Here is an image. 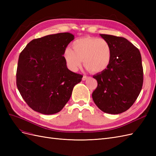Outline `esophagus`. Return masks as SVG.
<instances>
[{"instance_id":"obj_1","label":"esophagus","mask_w":156,"mask_h":156,"mask_svg":"<svg viewBox=\"0 0 156 156\" xmlns=\"http://www.w3.org/2000/svg\"><path fill=\"white\" fill-rule=\"evenodd\" d=\"M88 78V77L87 76V75H84V76L83 77V81H85V80H87Z\"/></svg>"}]
</instances>
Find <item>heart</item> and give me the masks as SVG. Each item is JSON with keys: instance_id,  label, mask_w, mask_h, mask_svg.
I'll return each mask as SVG.
<instances>
[{"instance_id": "obj_1", "label": "heart", "mask_w": 156, "mask_h": 156, "mask_svg": "<svg viewBox=\"0 0 156 156\" xmlns=\"http://www.w3.org/2000/svg\"><path fill=\"white\" fill-rule=\"evenodd\" d=\"M72 49L66 48L63 58L67 67L76 72L82 60L87 69L94 73L101 72L109 66L112 58L110 44L103 38L84 37L73 42Z\"/></svg>"}]
</instances>
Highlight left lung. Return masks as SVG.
Listing matches in <instances>:
<instances>
[{"instance_id":"8db88e82","label":"left lung","mask_w":156,"mask_h":156,"mask_svg":"<svg viewBox=\"0 0 156 156\" xmlns=\"http://www.w3.org/2000/svg\"><path fill=\"white\" fill-rule=\"evenodd\" d=\"M100 36L110 44L112 58L105 70L93 76L98 87L92 96L101 111L118 115L129 109L141 91L142 58L139 50L124 37Z\"/></svg>"}]
</instances>
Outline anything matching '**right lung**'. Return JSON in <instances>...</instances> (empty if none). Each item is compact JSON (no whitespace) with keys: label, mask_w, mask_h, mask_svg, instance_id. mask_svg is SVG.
Masks as SVG:
<instances>
[{"label":"right lung","mask_w":156,"mask_h":156,"mask_svg":"<svg viewBox=\"0 0 156 156\" xmlns=\"http://www.w3.org/2000/svg\"><path fill=\"white\" fill-rule=\"evenodd\" d=\"M74 39L69 32L32 40L19 56L16 84L22 98L32 109L53 115L62 109L83 75L68 69L63 58Z\"/></svg>","instance_id":"1"}]
</instances>
